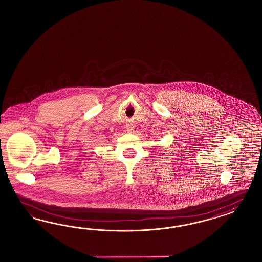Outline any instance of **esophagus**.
<instances>
[{
	"instance_id": "1",
	"label": "esophagus",
	"mask_w": 262,
	"mask_h": 262,
	"mask_svg": "<svg viewBox=\"0 0 262 262\" xmlns=\"http://www.w3.org/2000/svg\"><path fill=\"white\" fill-rule=\"evenodd\" d=\"M127 132H128V133H134V127H128V128H127Z\"/></svg>"
}]
</instances>
